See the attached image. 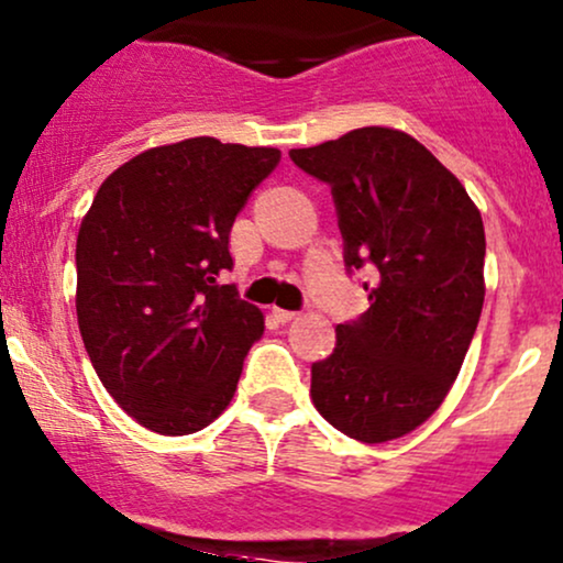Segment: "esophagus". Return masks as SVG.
I'll list each match as a JSON object with an SVG mask.
<instances>
[{
  "label": "esophagus",
  "mask_w": 563,
  "mask_h": 563,
  "mask_svg": "<svg viewBox=\"0 0 563 563\" xmlns=\"http://www.w3.org/2000/svg\"><path fill=\"white\" fill-rule=\"evenodd\" d=\"M272 314H275V318H277V323H291V320L299 318V312L280 310V307H275V310H272Z\"/></svg>",
  "instance_id": "34e87169"
}]
</instances>
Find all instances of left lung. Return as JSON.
<instances>
[{
	"label": "left lung",
	"instance_id": "8db88e82",
	"mask_svg": "<svg viewBox=\"0 0 563 563\" xmlns=\"http://www.w3.org/2000/svg\"><path fill=\"white\" fill-rule=\"evenodd\" d=\"M288 157L331 187L344 267L368 272L372 301L312 363L314 409L355 441H393L443 404L471 347L484 221L454 173L390 128H357Z\"/></svg>",
	"mask_w": 563,
	"mask_h": 563
}]
</instances>
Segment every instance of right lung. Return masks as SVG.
Instances as JSON below:
<instances>
[{
	"label": "right lung",
	"instance_id": "1",
	"mask_svg": "<svg viewBox=\"0 0 563 563\" xmlns=\"http://www.w3.org/2000/svg\"><path fill=\"white\" fill-rule=\"evenodd\" d=\"M280 163L267 146L187 139L98 189L77 234V320L92 368L139 424L189 435L238 390L264 314L221 283L230 230Z\"/></svg>",
	"mask_w": 563,
	"mask_h": 563
}]
</instances>
